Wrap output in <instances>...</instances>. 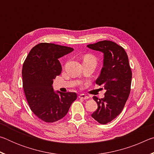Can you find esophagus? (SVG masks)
Returning a JSON list of instances; mask_svg holds the SVG:
<instances>
[{"instance_id": "34e87169", "label": "esophagus", "mask_w": 154, "mask_h": 154, "mask_svg": "<svg viewBox=\"0 0 154 154\" xmlns=\"http://www.w3.org/2000/svg\"><path fill=\"white\" fill-rule=\"evenodd\" d=\"M79 98L84 99V100H85V99H88V98H89V97H88V96H86L85 94H79Z\"/></svg>"}]
</instances>
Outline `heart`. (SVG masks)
Here are the masks:
<instances>
[{
	"mask_svg": "<svg viewBox=\"0 0 154 154\" xmlns=\"http://www.w3.org/2000/svg\"><path fill=\"white\" fill-rule=\"evenodd\" d=\"M89 61L96 62V59L95 58V56H93L92 54H88L83 57V62H89Z\"/></svg>",
	"mask_w": 154,
	"mask_h": 154,
	"instance_id": "b5f03b06",
	"label": "heart"
}]
</instances>
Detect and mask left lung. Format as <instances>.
<instances>
[{
    "instance_id": "8db88e82",
    "label": "left lung",
    "mask_w": 154,
    "mask_h": 154,
    "mask_svg": "<svg viewBox=\"0 0 154 154\" xmlns=\"http://www.w3.org/2000/svg\"><path fill=\"white\" fill-rule=\"evenodd\" d=\"M88 48L104 54L103 66L96 81L106 90L103 98L94 96L98 109L92 117L99 124H106L116 118L123 110L128 98L132 82V71L124 49L111 41L90 44Z\"/></svg>"
}]
</instances>
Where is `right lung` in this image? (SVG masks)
<instances>
[{
  "label": "right lung",
  "mask_w": 154,
  "mask_h": 154,
  "mask_svg": "<svg viewBox=\"0 0 154 154\" xmlns=\"http://www.w3.org/2000/svg\"><path fill=\"white\" fill-rule=\"evenodd\" d=\"M73 50L69 47L41 43L32 48L23 64V88L28 105L44 122L51 123L63 118L77 98L75 92H59L58 95L52 87L53 80L62 71L58 58Z\"/></svg>",
  "instance_id": "obj_1"
}]
</instances>
